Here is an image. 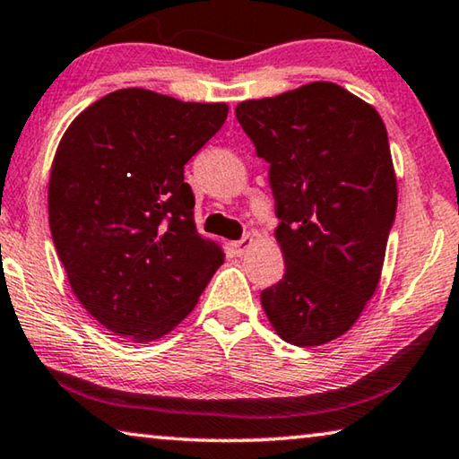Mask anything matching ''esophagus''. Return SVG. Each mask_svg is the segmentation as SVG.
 <instances>
[{
	"label": "esophagus",
	"instance_id": "obj_1",
	"mask_svg": "<svg viewBox=\"0 0 459 459\" xmlns=\"http://www.w3.org/2000/svg\"><path fill=\"white\" fill-rule=\"evenodd\" d=\"M232 247H235L237 255H245V253L253 247V238L251 237H243V238H238V241L232 243Z\"/></svg>",
	"mask_w": 459,
	"mask_h": 459
}]
</instances>
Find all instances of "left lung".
<instances>
[{"instance_id":"8db88e82","label":"left lung","mask_w":459,"mask_h":459,"mask_svg":"<svg viewBox=\"0 0 459 459\" xmlns=\"http://www.w3.org/2000/svg\"><path fill=\"white\" fill-rule=\"evenodd\" d=\"M235 112L269 163L286 261L261 307L283 341L325 345L351 329L380 283L398 200L386 126L331 82L247 100Z\"/></svg>"}]
</instances>
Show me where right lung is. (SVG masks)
I'll list each match as a JSON object with an SVG mask.
<instances>
[{
	"label": "right lung",
	"mask_w": 459,
	"mask_h": 459,
	"mask_svg": "<svg viewBox=\"0 0 459 459\" xmlns=\"http://www.w3.org/2000/svg\"><path fill=\"white\" fill-rule=\"evenodd\" d=\"M227 104L126 87L65 130L48 179L50 235L82 307L120 337L176 329L224 264L195 230L184 165L224 125Z\"/></svg>",
	"instance_id": "right-lung-1"
}]
</instances>
